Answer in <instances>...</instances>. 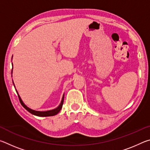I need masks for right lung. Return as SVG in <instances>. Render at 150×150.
<instances>
[{
    "mask_svg": "<svg viewBox=\"0 0 150 150\" xmlns=\"http://www.w3.org/2000/svg\"><path fill=\"white\" fill-rule=\"evenodd\" d=\"M12 69H13V67H12ZM13 84L14 86V88H15V85H14V83L13 82ZM16 93L18 94V98H19V100H20V102L21 103V105H22V106L27 110L28 111L30 112L32 115H34L35 116H42V117H44V116H54V115H56L61 110V109L62 108V106H63V99H64V94H63V97H62V101H61V103L59 104V105L57 106V108H55L54 109H52V110H47V111H38V110H33V109L30 108L29 107H28V106L25 105V104L23 103V101L21 99V98H20V96L19 95L18 93L17 90L16 89Z\"/></svg>",
    "mask_w": 150,
    "mask_h": 150,
    "instance_id": "add662e5",
    "label": "right lung"
}]
</instances>
